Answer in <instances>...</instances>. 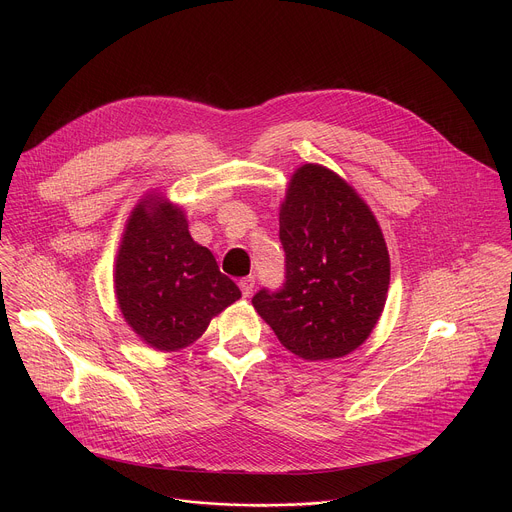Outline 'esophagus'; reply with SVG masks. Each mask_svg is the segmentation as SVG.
Masks as SVG:
<instances>
[{
    "label": "esophagus",
    "mask_w": 512,
    "mask_h": 512,
    "mask_svg": "<svg viewBox=\"0 0 512 512\" xmlns=\"http://www.w3.org/2000/svg\"><path fill=\"white\" fill-rule=\"evenodd\" d=\"M239 287H241V291H243V296H245V298H249V296L253 294V287H255V277H253V275H247V277H243V279L239 281Z\"/></svg>",
    "instance_id": "obj_1"
}]
</instances>
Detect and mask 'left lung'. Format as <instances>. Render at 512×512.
I'll list each match as a JSON object with an SVG mask.
<instances>
[{
	"mask_svg": "<svg viewBox=\"0 0 512 512\" xmlns=\"http://www.w3.org/2000/svg\"><path fill=\"white\" fill-rule=\"evenodd\" d=\"M285 283L253 308L304 360L356 350L377 326L389 289L387 243L371 208L336 172L304 164L279 206Z\"/></svg>",
	"mask_w": 512,
	"mask_h": 512,
	"instance_id": "left-lung-1",
	"label": "left lung"
}]
</instances>
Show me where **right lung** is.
Instances as JSON below:
<instances>
[{
    "label": "right lung",
    "instance_id": "right-lung-1",
    "mask_svg": "<svg viewBox=\"0 0 512 512\" xmlns=\"http://www.w3.org/2000/svg\"><path fill=\"white\" fill-rule=\"evenodd\" d=\"M115 296L145 344L174 352L196 342L216 314L241 298V289L190 237L184 210L162 194H148L127 218L115 259Z\"/></svg>",
    "mask_w": 512,
    "mask_h": 512
}]
</instances>
